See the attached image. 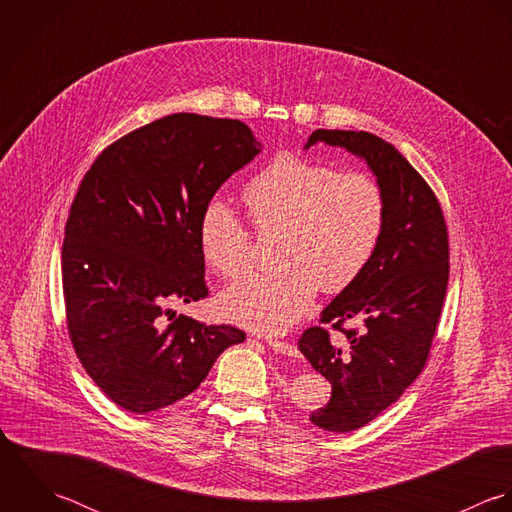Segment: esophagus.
I'll return each mask as SVG.
<instances>
[{"mask_svg": "<svg viewBox=\"0 0 512 512\" xmlns=\"http://www.w3.org/2000/svg\"><path fill=\"white\" fill-rule=\"evenodd\" d=\"M267 344H269V348H273V350L279 352V354H285V356H299L297 346L291 344V342L277 340V338H267Z\"/></svg>", "mask_w": 512, "mask_h": 512, "instance_id": "obj_1", "label": "esophagus"}]
</instances>
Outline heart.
Masks as SVG:
<instances>
[{
  "mask_svg": "<svg viewBox=\"0 0 512 512\" xmlns=\"http://www.w3.org/2000/svg\"><path fill=\"white\" fill-rule=\"evenodd\" d=\"M251 223L279 231L271 273H251L219 297L231 322L263 334L287 332L310 307L318 289L340 293L372 261L386 227V196L366 172H342L299 154L275 156L245 188ZM200 249L209 269L225 279L251 263V231L219 202L200 219Z\"/></svg>",
  "mask_w": 512,
  "mask_h": 512,
  "instance_id": "1",
  "label": "heart"
}]
</instances>
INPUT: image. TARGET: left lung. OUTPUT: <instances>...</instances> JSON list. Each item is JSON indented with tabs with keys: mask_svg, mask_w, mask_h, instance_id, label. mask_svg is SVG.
<instances>
[{
	"mask_svg": "<svg viewBox=\"0 0 512 512\" xmlns=\"http://www.w3.org/2000/svg\"><path fill=\"white\" fill-rule=\"evenodd\" d=\"M326 142L366 160L386 196L382 241L364 273L322 310L348 340H330L324 326H310L299 348L332 384L324 408L310 421L326 431L364 427L390 408L421 374L439 324L449 281V235L441 205L429 184L390 144L370 132L314 130L308 146ZM348 319L362 321L346 329Z\"/></svg>",
	"mask_w": 512,
	"mask_h": 512,
	"instance_id": "left-lung-1",
	"label": "left lung"
}]
</instances>
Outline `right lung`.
<instances>
[{
  "instance_id": "obj_1",
  "label": "right lung",
  "mask_w": 512,
  "mask_h": 512,
  "mask_svg": "<svg viewBox=\"0 0 512 512\" xmlns=\"http://www.w3.org/2000/svg\"><path fill=\"white\" fill-rule=\"evenodd\" d=\"M259 150L241 120L178 112L106 146L85 174L61 251L67 328L83 368L120 408L172 406L245 340L231 324L163 316L207 297L202 213Z\"/></svg>"
}]
</instances>
